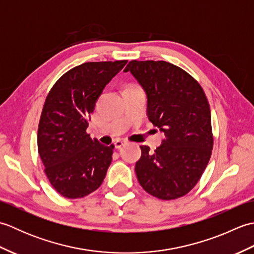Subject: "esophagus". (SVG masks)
<instances>
[{
    "mask_svg": "<svg viewBox=\"0 0 254 254\" xmlns=\"http://www.w3.org/2000/svg\"><path fill=\"white\" fill-rule=\"evenodd\" d=\"M126 143H127V141H124V139H117V141L115 142V146H116V148H121Z\"/></svg>",
    "mask_w": 254,
    "mask_h": 254,
    "instance_id": "1",
    "label": "esophagus"
}]
</instances>
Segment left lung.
Listing matches in <instances>:
<instances>
[{"mask_svg":"<svg viewBox=\"0 0 254 254\" xmlns=\"http://www.w3.org/2000/svg\"><path fill=\"white\" fill-rule=\"evenodd\" d=\"M147 95L149 121L165 133L150 152L142 145L135 172L145 191L160 199L186 195L195 187L212 155L210 109L201 85L185 69L166 61L128 62Z\"/></svg>","mask_w":254,"mask_h":254,"instance_id":"8db88e82","label":"left lung"}]
</instances>
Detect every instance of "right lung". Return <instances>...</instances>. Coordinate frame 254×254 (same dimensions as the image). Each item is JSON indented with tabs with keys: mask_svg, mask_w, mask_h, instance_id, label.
I'll use <instances>...</instances> for the list:
<instances>
[{
	"mask_svg": "<svg viewBox=\"0 0 254 254\" xmlns=\"http://www.w3.org/2000/svg\"><path fill=\"white\" fill-rule=\"evenodd\" d=\"M127 60L86 62L59 78L48 94L38 127V152L51 186L66 198L98 189L112 160L106 146L86 132L96 101Z\"/></svg>",
	"mask_w": 254,
	"mask_h": 254,
	"instance_id": "right-lung-1",
	"label": "right lung"
}]
</instances>
